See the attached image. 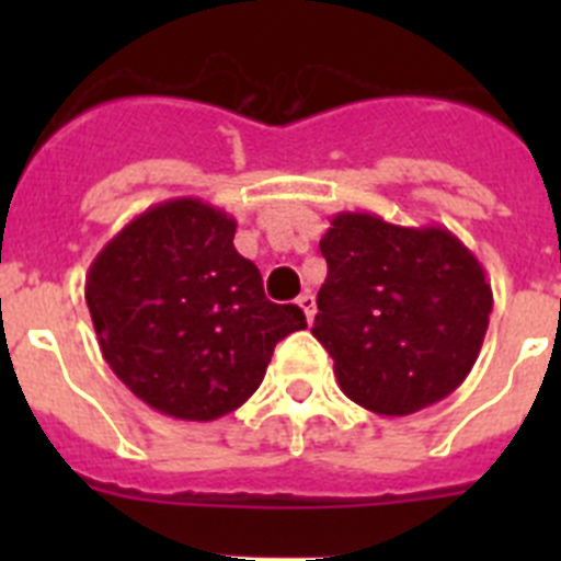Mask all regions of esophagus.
Segmentation results:
<instances>
[{"mask_svg": "<svg viewBox=\"0 0 561 561\" xmlns=\"http://www.w3.org/2000/svg\"><path fill=\"white\" fill-rule=\"evenodd\" d=\"M297 306H300V309H304V314H306V320H314V311H317V304H314V295H311V291H306V295H300L297 297Z\"/></svg>", "mask_w": 561, "mask_h": 561, "instance_id": "obj_1", "label": "esophagus"}]
</instances>
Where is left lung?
Here are the masks:
<instances>
[{
	"mask_svg": "<svg viewBox=\"0 0 561 561\" xmlns=\"http://www.w3.org/2000/svg\"><path fill=\"white\" fill-rule=\"evenodd\" d=\"M329 275L311 334L334 359L342 393L376 415L447 399L483 345L492 286L447 227H401L336 213L320 238Z\"/></svg>",
	"mask_w": 561,
	"mask_h": 561,
	"instance_id": "1",
	"label": "left lung"
}]
</instances>
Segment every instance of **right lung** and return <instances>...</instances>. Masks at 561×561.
Listing matches in <instances>:
<instances>
[{
	"mask_svg": "<svg viewBox=\"0 0 561 561\" xmlns=\"http://www.w3.org/2000/svg\"><path fill=\"white\" fill-rule=\"evenodd\" d=\"M232 236V216L182 196L128 221L89 266L87 306L103 359L171 419L238 410L264 381L277 342L306 329L297 306L266 300L261 272Z\"/></svg>",
	"mask_w": 561,
	"mask_h": 561,
	"instance_id": "right-lung-1",
	"label": "right lung"
}]
</instances>
